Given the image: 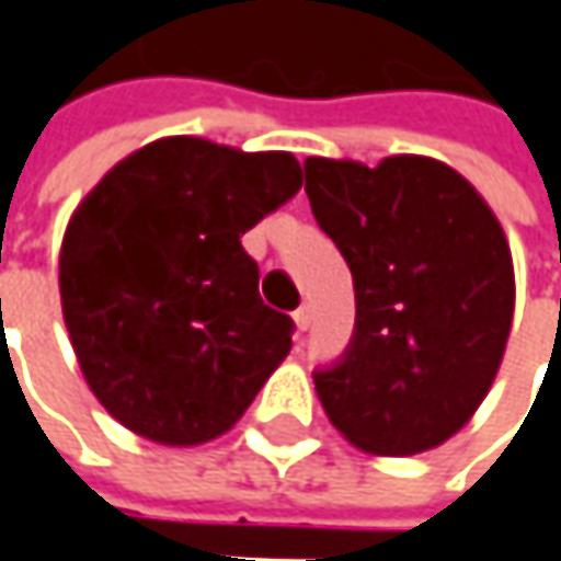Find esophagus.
Segmentation results:
<instances>
[{"mask_svg":"<svg viewBox=\"0 0 561 561\" xmlns=\"http://www.w3.org/2000/svg\"><path fill=\"white\" fill-rule=\"evenodd\" d=\"M295 328H298V331H308V328H311V305H301V308L295 311Z\"/></svg>","mask_w":561,"mask_h":561,"instance_id":"esophagus-1","label":"esophagus"}]
</instances>
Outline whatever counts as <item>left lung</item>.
<instances>
[{
    "label": "left lung",
    "mask_w": 561,
    "mask_h": 561,
    "mask_svg": "<svg viewBox=\"0 0 561 561\" xmlns=\"http://www.w3.org/2000/svg\"><path fill=\"white\" fill-rule=\"evenodd\" d=\"M305 192L343 253L356 328L314 373L331 424L376 456H414L469 424L514 321V263L494 211L431 157L305 160Z\"/></svg>",
    "instance_id": "8db88e82"
}]
</instances>
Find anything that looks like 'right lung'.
Instances as JSON below:
<instances>
[{
  "instance_id": "obj_1",
  "label": "right lung",
  "mask_w": 561,
  "mask_h": 561,
  "mask_svg": "<svg viewBox=\"0 0 561 561\" xmlns=\"http://www.w3.org/2000/svg\"><path fill=\"white\" fill-rule=\"evenodd\" d=\"M301 188L291 153L163 137L82 198L60 301L82 376L128 431L195 446L230 431L291 350L240 237Z\"/></svg>"
}]
</instances>
